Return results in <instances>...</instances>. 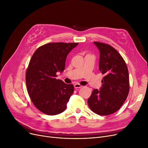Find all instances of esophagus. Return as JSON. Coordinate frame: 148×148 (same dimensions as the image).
<instances>
[{"label": "esophagus", "instance_id": "esophagus-1", "mask_svg": "<svg viewBox=\"0 0 148 148\" xmlns=\"http://www.w3.org/2000/svg\"><path fill=\"white\" fill-rule=\"evenodd\" d=\"M74 86L75 88H82V86L80 85L79 84H74Z\"/></svg>", "mask_w": 148, "mask_h": 148}]
</instances>
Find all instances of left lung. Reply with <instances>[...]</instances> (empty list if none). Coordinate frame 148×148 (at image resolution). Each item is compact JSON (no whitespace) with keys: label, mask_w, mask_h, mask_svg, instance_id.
Returning <instances> with one entry per match:
<instances>
[{"label":"left lung","mask_w":148,"mask_h":148,"mask_svg":"<svg viewBox=\"0 0 148 148\" xmlns=\"http://www.w3.org/2000/svg\"><path fill=\"white\" fill-rule=\"evenodd\" d=\"M100 53L99 69L104 77L99 90L95 89L88 99L91 110L99 115H108L123 106L129 91L127 65L118 52L110 45L94 42Z\"/></svg>","instance_id":"left-lung-1"}]
</instances>
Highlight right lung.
<instances>
[{
  "label": "right lung",
  "mask_w": 148,
  "mask_h": 148,
  "mask_svg": "<svg viewBox=\"0 0 148 148\" xmlns=\"http://www.w3.org/2000/svg\"><path fill=\"white\" fill-rule=\"evenodd\" d=\"M79 43L51 42L38 48L26 71L28 94L35 106L48 115H56L66 108L74 92L72 84L57 79L65 68L68 54Z\"/></svg>",
  "instance_id": "obj_1"
}]
</instances>
